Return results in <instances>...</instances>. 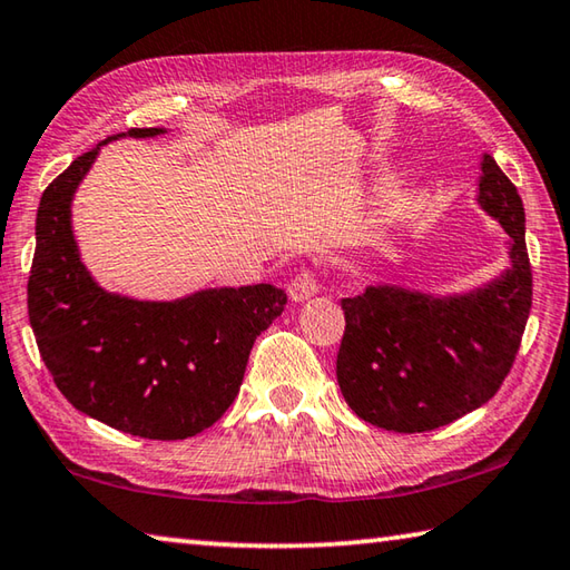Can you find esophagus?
<instances>
[{"label":"esophagus","instance_id":"34e87169","mask_svg":"<svg viewBox=\"0 0 570 570\" xmlns=\"http://www.w3.org/2000/svg\"><path fill=\"white\" fill-rule=\"evenodd\" d=\"M316 274L314 272H302L292 278V284H288V296H292V302H306V298H312L316 294Z\"/></svg>","mask_w":570,"mask_h":570}]
</instances>
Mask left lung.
<instances>
[{
  "label": "left lung",
  "instance_id": "left-lung-1",
  "mask_svg": "<svg viewBox=\"0 0 570 570\" xmlns=\"http://www.w3.org/2000/svg\"><path fill=\"white\" fill-rule=\"evenodd\" d=\"M480 206L510 236L513 266L465 296L432 298L370 286L342 298L336 380L356 417L392 432H428L495 397L523 340L533 304L525 210L518 188L482 158Z\"/></svg>",
  "mask_w": 570,
  "mask_h": 570
}]
</instances>
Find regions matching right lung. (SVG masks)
Returning <instances> with one entry per match:
<instances>
[{
    "label": "right lung",
    "mask_w": 570,
    "mask_h": 570,
    "mask_svg": "<svg viewBox=\"0 0 570 570\" xmlns=\"http://www.w3.org/2000/svg\"><path fill=\"white\" fill-rule=\"evenodd\" d=\"M160 132L128 130L130 138ZM98 153L75 158L37 208L27 284L35 340L72 407L135 438L186 440L236 400L250 346L284 312L286 294L272 284L208 288L178 302L102 292L85 272L70 226L72 196Z\"/></svg>",
    "instance_id": "add662e5"
}]
</instances>
